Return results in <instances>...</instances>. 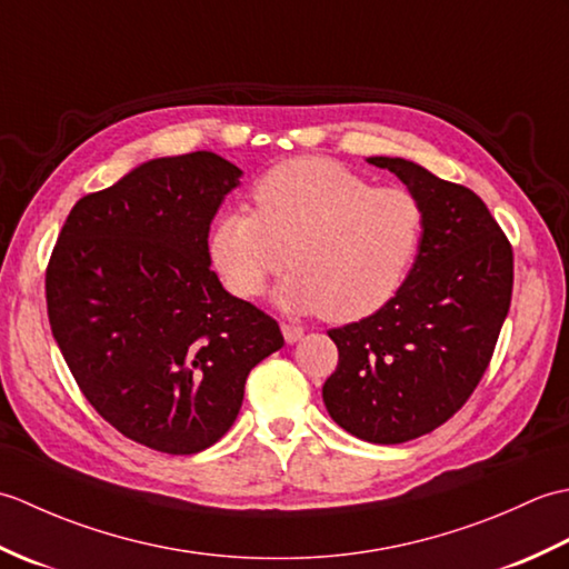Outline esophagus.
Segmentation results:
<instances>
[{"label": "esophagus", "mask_w": 569, "mask_h": 569, "mask_svg": "<svg viewBox=\"0 0 569 569\" xmlns=\"http://www.w3.org/2000/svg\"><path fill=\"white\" fill-rule=\"evenodd\" d=\"M281 332H283V340L288 345H293L300 340V337H303V328H298V325H291V322H281Z\"/></svg>", "instance_id": "obj_1"}]
</instances>
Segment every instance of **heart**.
<instances>
[{
	"instance_id": "obj_1",
	"label": "heart",
	"mask_w": 569,
	"mask_h": 569,
	"mask_svg": "<svg viewBox=\"0 0 569 569\" xmlns=\"http://www.w3.org/2000/svg\"><path fill=\"white\" fill-rule=\"evenodd\" d=\"M251 196L253 212L220 214L210 234V261L234 296H261L286 263L293 273L278 306L332 322L365 320L401 291L426 227L410 190L373 188L342 163L300 156L266 171Z\"/></svg>"
}]
</instances>
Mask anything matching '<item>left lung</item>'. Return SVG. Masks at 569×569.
<instances>
[{
    "mask_svg": "<svg viewBox=\"0 0 569 569\" xmlns=\"http://www.w3.org/2000/svg\"><path fill=\"white\" fill-rule=\"evenodd\" d=\"M367 161L403 180L426 227L391 303L328 332L340 361L322 401L355 438L398 445L450 420L485 377L509 316L513 251L477 192L406 159Z\"/></svg>",
    "mask_w": 569,
    "mask_h": 569,
    "instance_id": "8db88e82",
    "label": "left lung"
}]
</instances>
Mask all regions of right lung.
<instances>
[{
    "instance_id": "add662e5",
    "label": "right lung",
    "mask_w": 569,
    "mask_h": 569,
    "mask_svg": "<svg viewBox=\"0 0 569 569\" xmlns=\"http://www.w3.org/2000/svg\"><path fill=\"white\" fill-rule=\"evenodd\" d=\"M241 171L212 151L137 166L76 202L46 269L48 320L92 408L124 438L196 455L232 428L278 322L210 269V222Z\"/></svg>"
}]
</instances>
